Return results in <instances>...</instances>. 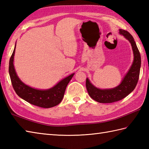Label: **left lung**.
<instances>
[{
    "instance_id": "8db88e82",
    "label": "left lung",
    "mask_w": 149,
    "mask_h": 149,
    "mask_svg": "<svg viewBox=\"0 0 149 149\" xmlns=\"http://www.w3.org/2000/svg\"><path fill=\"white\" fill-rule=\"evenodd\" d=\"M120 34L131 43L134 54V60L130 69L123 77L121 83L111 89H99L90 83L87 78L86 86L89 95L98 102L112 103L123 99L134 90L140 75L141 56L133 37L127 31L119 29Z\"/></svg>"
}]
</instances>
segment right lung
<instances>
[{
	"label": "right lung",
	"instance_id": "right-lung-1",
	"mask_svg": "<svg viewBox=\"0 0 149 149\" xmlns=\"http://www.w3.org/2000/svg\"><path fill=\"white\" fill-rule=\"evenodd\" d=\"M15 48L16 45L9 60V74L16 93L27 102L38 107L49 108L58 105L61 102L66 88L74 74L63 79L54 86L48 90H39L31 87L24 84L16 73L13 65Z\"/></svg>",
	"mask_w": 149,
	"mask_h": 149
}]
</instances>
